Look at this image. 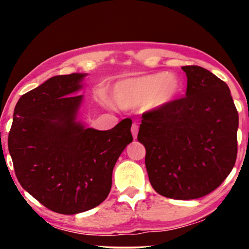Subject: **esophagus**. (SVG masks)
Wrapping results in <instances>:
<instances>
[{"label":"esophagus","instance_id":"obj_1","mask_svg":"<svg viewBox=\"0 0 249 249\" xmlns=\"http://www.w3.org/2000/svg\"><path fill=\"white\" fill-rule=\"evenodd\" d=\"M138 130H139V127H138V124H134L131 125V134H132V137H134V139L137 138Z\"/></svg>","mask_w":249,"mask_h":249}]
</instances>
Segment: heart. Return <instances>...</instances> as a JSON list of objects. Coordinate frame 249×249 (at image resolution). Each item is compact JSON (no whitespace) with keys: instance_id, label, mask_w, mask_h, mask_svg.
<instances>
[{"instance_id":"1","label":"heart","mask_w":249,"mask_h":249,"mask_svg":"<svg viewBox=\"0 0 249 249\" xmlns=\"http://www.w3.org/2000/svg\"><path fill=\"white\" fill-rule=\"evenodd\" d=\"M181 89L179 78L172 73H152L119 80L112 88V101L122 108L145 105L159 108L176 98Z\"/></svg>"}]
</instances>
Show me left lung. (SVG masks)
Instances as JSON below:
<instances>
[{
    "label": "left lung",
    "mask_w": 249,
    "mask_h": 249,
    "mask_svg": "<svg viewBox=\"0 0 249 249\" xmlns=\"http://www.w3.org/2000/svg\"><path fill=\"white\" fill-rule=\"evenodd\" d=\"M182 70L186 96L145 112L137 139L155 192L195 199L216 189L234 166L239 117L224 81L198 66Z\"/></svg>",
    "instance_id": "8db88e82"
}]
</instances>
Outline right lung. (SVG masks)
<instances>
[{"mask_svg": "<svg viewBox=\"0 0 249 249\" xmlns=\"http://www.w3.org/2000/svg\"><path fill=\"white\" fill-rule=\"evenodd\" d=\"M85 73L61 74L23 94L16 105L8 145L22 188L53 212L77 214L105 200L112 172L132 142L131 119L110 130L77 121Z\"/></svg>", "mask_w": 249, "mask_h": 249, "instance_id": "add662e5", "label": "right lung"}]
</instances>
